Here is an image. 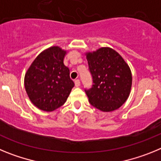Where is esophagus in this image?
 Segmentation results:
<instances>
[{
  "label": "esophagus",
  "mask_w": 161,
  "mask_h": 161,
  "mask_svg": "<svg viewBox=\"0 0 161 161\" xmlns=\"http://www.w3.org/2000/svg\"><path fill=\"white\" fill-rule=\"evenodd\" d=\"M75 85H76V87H79L80 85V80H75Z\"/></svg>",
  "instance_id": "1"
}]
</instances>
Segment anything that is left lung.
<instances>
[{"label":"left lung","instance_id":"1","mask_svg":"<svg viewBox=\"0 0 161 161\" xmlns=\"http://www.w3.org/2000/svg\"><path fill=\"white\" fill-rule=\"evenodd\" d=\"M85 55L93 84L90 89H85L89 103L103 112L119 109L127 100L131 89L128 64L109 47H101Z\"/></svg>","mask_w":161,"mask_h":161}]
</instances>
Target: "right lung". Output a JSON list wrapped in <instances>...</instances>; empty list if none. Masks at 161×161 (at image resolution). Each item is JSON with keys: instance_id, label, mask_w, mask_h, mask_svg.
I'll return each instance as SVG.
<instances>
[{"instance_id": "obj_1", "label": "right lung", "mask_w": 161, "mask_h": 161, "mask_svg": "<svg viewBox=\"0 0 161 161\" xmlns=\"http://www.w3.org/2000/svg\"><path fill=\"white\" fill-rule=\"evenodd\" d=\"M66 53L59 47H51L35 58L25 72L26 93L31 102L44 111L63 106L74 87L69 68L64 64Z\"/></svg>"}]
</instances>
